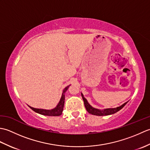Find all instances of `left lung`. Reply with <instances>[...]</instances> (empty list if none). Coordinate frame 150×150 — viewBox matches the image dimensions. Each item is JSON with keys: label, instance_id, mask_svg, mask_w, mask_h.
<instances>
[{"label": "left lung", "instance_id": "8db88e82", "mask_svg": "<svg viewBox=\"0 0 150 150\" xmlns=\"http://www.w3.org/2000/svg\"><path fill=\"white\" fill-rule=\"evenodd\" d=\"M82 99H83L84 101V104L86 109L87 111L91 115H97V116H104V115H111L113 113H115L117 111H119L120 110L122 109V108L125 106L126 103H125L123 104L122 106H120L119 107H117L116 108H109V109H105L104 110H99L97 109H95V108H93V107H91L90 104H88L87 100L84 97L83 95L81 93Z\"/></svg>", "mask_w": 150, "mask_h": 150}]
</instances>
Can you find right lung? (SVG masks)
<instances>
[{
	"label": "right lung",
	"instance_id": "add662e5",
	"mask_svg": "<svg viewBox=\"0 0 150 150\" xmlns=\"http://www.w3.org/2000/svg\"><path fill=\"white\" fill-rule=\"evenodd\" d=\"M70 85L68 86L66 88H65L64 90H63L62 92V97L61 98H60V100L59 101V103L57 105V107L54 108L53 110H43V109H37V108H34L32 107H30L31 110H33L34 111H35V112L41 114V115H47V116H54V117H56V116H60V115L62 114V111H63V108H64V99H65V92L66 91V90H68L69 86Z\"/></svg>",
	"mask_w": 150,
	"mask_h": 150
}]
</instances>
